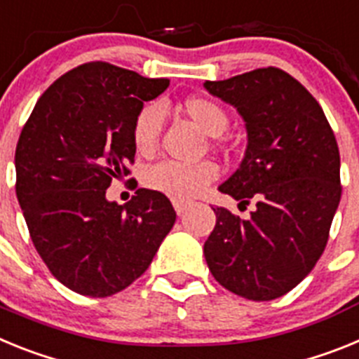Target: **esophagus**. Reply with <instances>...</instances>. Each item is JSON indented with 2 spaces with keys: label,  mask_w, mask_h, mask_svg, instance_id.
<instances>
[{
  "label": "esophagus",
  "mask_w": 359,
  "mask_h": 359,
  "mask_svg": "<svg viewBox=\"0 0 359 359\" xmlns=\"http://www.w3.org/2000/svg\"><path fill=\"white\" fill-rule=\"evenodd\" d=\"M172 205H174V210H176L177 215H182L183 212L187 210V207H189V203H185V201H172Z\"/></svg>",
  "instance_id": "esophagus-1"
}]
</instances>
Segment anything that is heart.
<instances>
[{
    "label": "heart",
    "mask_w": 359,
    "mask_h": 359,
    "mask_svg": "<svg viewBox=\"0 0 359 359\" xmlns=\"http://www.w3.org/2000/svg\"><path fill=\"white\" fill-rule=\"evenodd\" d=\"M182 109L192 122L208 136H219L228 128V113L219 102L207 97H189L183 100ZM163 107L149 102L136 113L131 126V138L136 152L149 156L156 151L163 128ZM219 176L214 161L199 163H176L161 161L145 170L144 183L147 189L160 192L174 201H189L207 190Z\"/></svg>",
    "instance_id": "1"
}]
</instances>
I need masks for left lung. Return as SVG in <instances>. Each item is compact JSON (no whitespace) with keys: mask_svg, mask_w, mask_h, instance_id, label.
<instances>
[{"mask_svg":"<svg viewBox=\"0 0 359 359\" xmlns=\"http://www.w3.org/2000/svg\"><path fill=\"white\" fill-rule=\"evenodd\" d=\"M214 97L237 107L248 145L219 190L250 219L214 208L205 259L215 280L248 300H273L298 286L322 257L341 198L340 151L316 98L284 69L259 68L207 81Z\"/></svg>","mask_w":359,"mask_h":359,"instance_id":"1","label":"left lung"}]
</instances>
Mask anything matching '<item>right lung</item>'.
Instances as JSON below:
<instances>
[{
	"mask_svg": "<svg viewBox=\"0 0 359 359\" xmlns=\"http://www.w3.org/2000/svg\"><path fill=\"white\" fill-rule=\"evenodd\" d=\"M109 62L69 69L44 91L15 147V194L32 243L53 277L86 297L126 290L151 264L176 221L163 194L138 189L107 201L135 163L131 126L169 88Z\"/></svg>",
	"mask_w": 359,
	"mask_h": 359,
	"instance_id": "1",
	"label": "right lung"
}]
</instances>
